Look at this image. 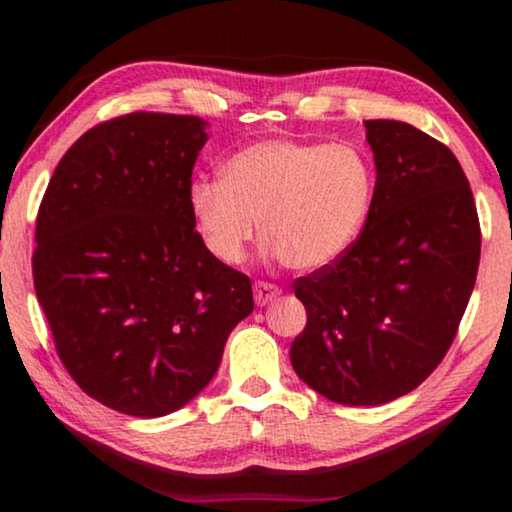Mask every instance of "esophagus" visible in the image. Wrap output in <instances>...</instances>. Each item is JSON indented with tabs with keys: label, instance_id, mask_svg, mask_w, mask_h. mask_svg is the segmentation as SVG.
Masks as SVG:
<instances>
[{
	"label": "esophagus",
	"instance_id": "34e87169",
	"mask_svg": "<svg viewBox=\"0 0 512 512\" xmlns=\"http://www.w3.org/2000/svg\"><path fill=\"white\" fill-rule=\"evenodd\" d=\"M280 294H282V289L277 287V284H272V282L258 280L254 284V298H256L258 305H268V303L275 301V298Z\"/></svg>",
	"mask_w": 512,
	"mask_h": 512
}]
</instances>
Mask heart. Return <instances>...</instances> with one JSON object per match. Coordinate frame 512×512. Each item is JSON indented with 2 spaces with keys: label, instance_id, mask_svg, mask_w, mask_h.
I'll return each mask as SVG.
<instances>
[{
  "label": "heart",
  "instance_id": "1",
  "mask_svg": "<svg viewBox=\"0 0 512 512\" xmlns=\"http://www.w3.org/2000/svg\"><path fill=\"white\" fill-rule=\"evenodd\" d=\"M374 169L348 143L261 141L232 155L223 181L190 185V209L218 261L242 263L258 235L291 270L334 263L367 223Z\"/></svg>",
  "mask_w": 512,
  "mask_h": 512
}]
</instances>
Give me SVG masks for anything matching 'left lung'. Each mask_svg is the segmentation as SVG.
<instances>
[{
    "mask_svg": "<svg viewBox=\"0 0 512 512\" xmlns=\"http://www.w3.org/2000/svg\"><path fill=\"white\" fill-rule=\"evenodd\" d=\"M376 188L367 223L334 263L298 277L308 313L291 343L301 381L336 404L411 393L454 343L480 265V218L447 145L395 119H369Z\"/></svg>",
    "mask_w": 512,
    "mask_h": 512,
    "instance_id": "1",
    "label": "left lung"
}]
</instances>
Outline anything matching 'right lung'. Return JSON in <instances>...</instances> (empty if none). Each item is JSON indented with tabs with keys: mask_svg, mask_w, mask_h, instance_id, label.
<instances>
[{
	"mask_svg": "<svg viewBox=\"0 0 512 512\" xmlns=\"http://www.w3.org/2000/svg\"><path fill=\"white\" fill-rule=\"evenodd\" d=\"M204 143L192 115L112 117L70 145L39 204L32 277L56 353L86 395L122 414L188 404L254 310L249 277L195 230Z\"/></svg>",
	"mask_w": 512,
	"mask_h": 512,
	"instance_id": "obj_1",
	"label": "right lung"
}]
</instances>
